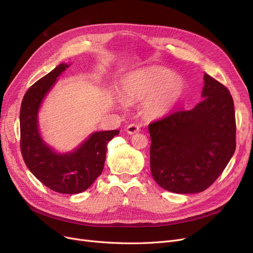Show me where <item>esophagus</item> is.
I'll list each match as a JSON object with an SVG mask.
<instances>
[{"mask_svg": "<svg viewBox=\"0 0 253 253\" xmlns=\"http://www.w3.org/2000/svg\"><path fill=\"white\" fill-rule=\"evenodd\" d=\"M139 129H140V128H139V126H137V125H135V124H130V125H128V126H126V132H127L128 134H130V135L138 133Z\"/></svg>", "mask_w": 253, "mask_h": 253, "instance_id": "1", "label": "esophagus"}]
</instances>
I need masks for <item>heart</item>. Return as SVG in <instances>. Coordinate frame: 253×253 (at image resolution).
Wrapping results in <instances>:
<instances>
[{
  "instance_id": "obj_1",
  "label": "heart",
  "mask_w": 253,
  "mask_h": 253,
  "mask_svg": "<svg viewBox=\"0 0 253 253\" xmlns=\"http://www.w3.org/2000/svg\"><path fill=\"white\" fill-rule=\"evenodd\" d=\"M185 91L183 78L168 69L150 67L127 76L123 82L120 95L126 103L145 98L146 112L154 117L166 115Z\"/></svg>"
}]
</instances>
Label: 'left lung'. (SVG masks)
Segmentation results:
<instances>
[{
  "mask_svg": "<svg viewBox=\"0 0 253 253\" xmlns=\"http://www.w3.org/2000/svg\"><path fill=\"white\" fill-rule=\"evenodd\" d=\"M204 99L149 124L150 172L178 194L199 193L223 172L236 150L235 106L229 90L208 74Z\"/></svg>",
  "mask_w": 253,
  "mask_h": 253,
  "instance_id": "left-lung-1",
  "label": "left lung"
}]
</instances>
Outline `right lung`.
I'll list each match as a JSON object with an SVG mask.
<instances>
[{"mask_svg": "<svg viewBox=\"0 0 253 253\" xmlns=\"http://www.w3.org/2000/svg\"><path fill=\"white\" fill-rule=\"evenodd\" d=\"M68 66L65 63L58 65L25 93L19 113L21 151L29 170L44 186L58 193L78 194L87 190L102 174L107 145L119 130L95 132L68 154H57L44 143L38 130V110L57 78Z\"/></svg>", "mask_w": 253, "mask_h": 253, "instance_id": "obj_1", "label": "right lung"}]
</instances>
